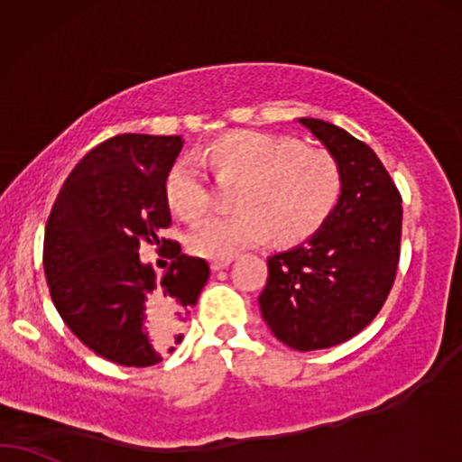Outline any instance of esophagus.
Instances as JSON below:
<instances>
[{"label":"esophagus","mask_w":462,"mask_h":462,"mask_svg":"<svg viewBox=\"0 0 462 462\" xmlns=\"http://www.w3.org/2000/svg\"><path fill=\"white\" fill-rule=\"evenodd\" d=\"M232 263V260H211V270H215V273H217V270H224V268H227Z\"/></svg>","instance_id":"34e87169"}]
</instances>
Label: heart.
<instances>
[{
    "label": "heart",
    "mask_w": 462,
    "mask_h": 462,
    "mask_svg": "<svg viewBox=\"0 0 462 462\" xmlns=\"http://www.w3.org/2000/svg\"><path fill=\"white\" fill-rule=\"evenodd\" d=\"M202 160L217 177H236V213L207 215L188 235L192 254L230 260L273 232L281 245H298L323 227L340 200L336 160L300 141L260 131H235L215 139ZM164 199L177 217L192 221L207 211V177L192 160H177L164 180Z\"/></svg>",
    "instance_id": "obj_1"
}]
</instances>
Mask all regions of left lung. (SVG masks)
<instances>
[{"label": "left lung", "instance_id": "obj_1", "mask_svg": "<svg viewBox=\"0 0 462 462\" xmlns=\"http://www.w3.org/2000/svg\"><path fill=\"white\" fill-rule=\"evenodd\" d=\"M295 122L336 160L342 192L321 230L268 257L257 302L276 340L306 353L350 340L383 309L397 273L403 211L372 147L325 120Z\"/></svg>", "mask_w": 462, "mask_h": 462}]
</instances>
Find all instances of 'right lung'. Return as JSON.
Masks as SVG:
<instances>
[{"instance_id":"right-lung-1","label":"right lung","mask_w":462,"mask_h":462,"mask_svg":"<svg viewBox=\"0 0 462 462\" xmlns=\"http://www.w3.org/2000/svg\"><path fill=\"white\" fill-rule=\"evenodd\" d=\"M181 134H118L76 164L54 202L44 273L54 309L79 342L126 367H147L183 340L208 263L167 243L162 276L139 257L171 224L164 180Z\"/></svg>"}]
</instances>
